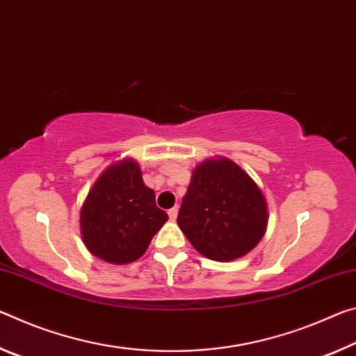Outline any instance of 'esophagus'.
<instances>
[{
	"label": "esophagus",
	"mask_w": 356,
	"mask_h": 356,
	"mask_svg": "<svg viewBox=\"0 0 356 356\" xmlns=\"http://www.w3.org/2000/svg\"><path fill=\"white\" fill-rule=\"evenodd\" d=\"M177 216H178V207H173L172 209H168V218L175 220L177 219Z\"/></svg>",
	"instance_id": "obj_1"
}]
</instances>
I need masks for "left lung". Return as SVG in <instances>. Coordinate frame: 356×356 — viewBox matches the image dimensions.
I'll return each instance as SVG.
<instances>
[{
	"label": "left lung",
	"mask_w": 356,
	"mask_h": 356,
	"mask_svg": "<svg viewBox=\"0 0 356 356\" xmlns=\"http://www.w3.org/2000/svg\"><path fill=\"white\" fill-rule=\"evenodd\" d=\"M177 222L202 255L230 261L265 235L266 202L243 168L229 159H208L192 173Z\"/></svg>",
	"instance_id": "left-lung-1"
}]
</instances>
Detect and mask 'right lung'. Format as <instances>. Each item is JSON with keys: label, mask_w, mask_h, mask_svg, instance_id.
<instances>
[{"label": "right lung", "mask_w": 356, "mask_h": 356, "mask_svg": "<svg viewBox=\"0 0 356 356\" xmlns=\"http://www.w3.org/2000/svg\"><path fill=\"white\" fill-rule=\"evenodd\" d=\"M157 208L154 191L143 184L132 159L110 165L92 186L80 211L85 246L96 257L126 265L147 252L151 240L167 222Z\"/></svg>", "instance_id": "add662e5"}]
</instances>
